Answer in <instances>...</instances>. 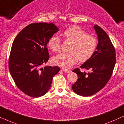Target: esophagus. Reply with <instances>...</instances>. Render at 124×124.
<instances>
[{
  "instance_id": "34e87169",
  "label": "esophagus",
  "mask_w": 124,
  "mask_h": 124,
  "mask_svg": "<svg viewBox=\"0 0 124 124\" xmlns=\"http://www.w3.org/2000/svg\"><path fill=\"white\" fill-rule=\"evenodd\" d=\"M62 71H63L64 72L68 73H70V70H68V69H62Z\"/></svg>"
}]
</instances>
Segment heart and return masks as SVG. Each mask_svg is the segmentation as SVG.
<instances>
[{"label":"heart","mask_w":124,"mask_h":124,"mask_svg":"<svg viewBox=\"0 0 124 124\" xmlns=\"http://www.w3.org/2000/svg\"><path fill=\"white\" fill-rule=\"evenodd\" d=\"M63 36L67 40L72 42L68 52H62L53 57L55 65L67 69L77 62H85L92 57L95 51L97 40L95 37L88 35L87 33L77 26H72L66 29ZM61 39L57 35L51 37L48 46L53 51H59L60 49Z\"/></svg>","instance_id":"heart-1"}]
</instances>
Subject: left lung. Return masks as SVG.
Returning <instances> with one entry per match:
<instances>
[{"label": "left lung", "mask_w": 124, "mask_h": 124, "mask_svg": "<svg viewBox=\"0 0 124 124\" xmlns=\"http://www.w3.org/2000/svg\"><path fill=\"white\" fill-rule=\"evenodd\" d=\"M94 28L98 39L96 51L80 67L90 71L82 72L78 68L73 70L77 74L78 79L72 85V90L82 96L93 95L102 89L109 80L116 63L115 48L107 34L97 25Z\"/></svg>", "instance_id": "obj_1"}]
</instances>
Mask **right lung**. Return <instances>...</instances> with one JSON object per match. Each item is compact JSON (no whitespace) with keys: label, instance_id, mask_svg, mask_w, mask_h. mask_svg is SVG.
Here are the masks:
<instances>
[{"label":"right lung","instance_id":"1","mask_svg":"<svg viewBox=\"0 0 124 124\" xmlns=\"http://www.w3.org/2000/svg\"><path fill=\"white\" fill-rule=\"evenodd\" d=\"M59 28L52 23H34L18 33L12 46L9 70L16 86L27 95L38 98L50 90L59 67L40 68L49 59L47 45Z\"/></svg>","mask_w":124,"mask_h":124}]
</instances>
